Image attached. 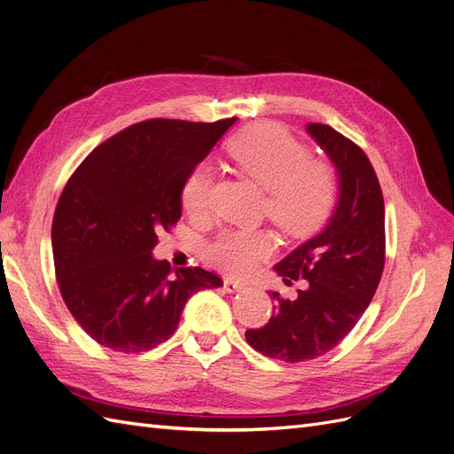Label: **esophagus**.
<instances>
[{
    "label": "esophagus",
    "instance_id": "34e87169",
    "mask_svg": "<svg viewBox=\"0 0 454 454\" xmlns=\"http://www.w3.org/2000/svg\"><path fill=\"white\" fill-rule=\"evenodd\" d=\"M242 284H239V282H231V280H225L223 282V290L227 292V294H235V292H239V290H242Z\"/></svg>",
    "mask_w": 454,
    "mask_h": 454
}]
</instances>
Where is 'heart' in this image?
I'll return each instance as SVG.
<instances>
[{"label": "heart", "mask_w": 454, "mask_h": 454, "mask_svg": "<svg viewBox=\"0 0 454 454\" xmlns=\"http://www.w3.org/2000/svg\"><path fill=\"white\" fill-rule=\"evenodd\" d=\"M232 162L267 189V214L282 231L305 235L318 227L335 199V177L329 164L309 157L307 147L277 122H259L239 132L227 144ZM214 170L208 164L187 176L182 204L189 215L210 210ZM274 242L265 231L229 229L208 246L212 263L229 277H246L270 257Z\"/></svg>", "instance_id": "heart-1"}]
</instances>
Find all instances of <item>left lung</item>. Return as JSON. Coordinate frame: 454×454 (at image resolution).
Returning a JSON list of instances; mask_svg holds the SVG:
<instances>
[{
  "instance_id": "left-lung-1",
  "label": "left lung",
  "mask_w": 454,
  "mask_h": 454,
  "mask_svg": "<svg viewBox=\"0 0 454 454\" xmlns=\"http://www.w3.org/2000/svg\"><path fill=\"white\" fill-rule=\"evenodd\" d=\"M307 132L339 170L340 197L329 223L274 267L286 284L307 280L294 301L272 294L269 324L246 332L252 348L287 364L324 356L358 324L384 269V199L367 155L320 122Z\"/></svg>"
}]
</instances>
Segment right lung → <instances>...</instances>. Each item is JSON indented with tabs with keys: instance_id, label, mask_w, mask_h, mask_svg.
I'll list each match as a JSON object with an SVG mask.
<instances>
[{
	"instance_id": "right-lung-1",
	"label": "right lung",
	"mask_w": 454,
	"mask_h": 454,
	"mask_svg": "<svg viewBox=\"0 0 454 454\" xmlns=\"http://www.w3.org/2000/svg\"><path fill=\"white\" fill-rule=\"evenodd\" d=\"M237 119H147L94 147L52 217L54 272L66 307L102 347L145 352L170 339L187 299L222 287L200 267L172 269L151 250L182 217L187 176Z\"/></svg>"
}]
</instances>
